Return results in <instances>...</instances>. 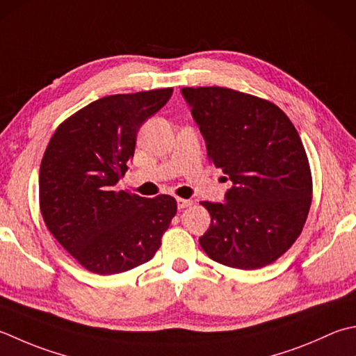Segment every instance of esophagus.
<instances>
[{
	"label": "esophagus",
	"instance_id": "1",
	"mask_svg": "<svg viewBox=\"0 0 356 356\" xmlns=\"http://www.w3.org/2000/svg\"><path fill=\"white\" fill-rule=\"evenodd\" d=\"M193 200L191 199H177V208L179 210H185V208L191 207Z\"/></svg>",
	"mask_w": 356,
	"mask_h": 356
}]
</instances>
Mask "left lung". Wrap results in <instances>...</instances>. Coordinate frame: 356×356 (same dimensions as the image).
<instances>
[{"label":"left lung","instance_id":"1","mask_svg":"<svg viewBox=\"0 0 356 356\" xmlns=\"http://www.w3.org/2000/svg\"><path fill=\"white\" fill-rule=\"evenodd\" d=\"M216 168L232 180L225 202H200L211 216L199 243L210 259L256 270L301 234L312 204L307 154L276 104L227 88L180 90Z\"/></svg>","mask_w":356,"mask_h":356}]
</instances>
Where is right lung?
<instances>
[{"mask_svg":"<svg viewBox=\"0 0 356 356\" xmlns=\"http://www.w3.org/2000/svg\"><path fill=\"white\" fill-rule=\"evenodd\" d=\"M171 88L117 94L89 103L55 131L40 166L46 227L86 270L123 273L152 259L177 211L171 196L117 191L137 132L162 109Z\"/></svg>","mask_w":356,"mask_h":356,"instance_id":"add662e5","label":"right lung"}]
</instances>
